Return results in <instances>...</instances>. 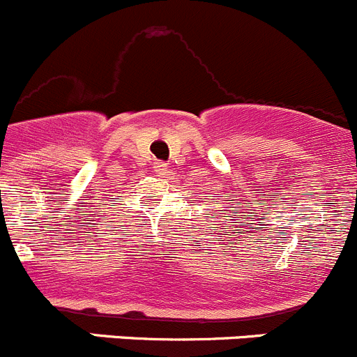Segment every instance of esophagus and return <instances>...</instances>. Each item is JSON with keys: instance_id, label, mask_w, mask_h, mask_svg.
<instances>
[{"instance_id": "1", "label": "esophagus", "mask_w": 357, "mask_h": 357, "mask_svg": "<svg viewBox=\"0 0 357 357\" xmlns=\"http://www.w3.org/2000/svg\"><path fill=\"white\" fill-rule=\"evenodd\" d=\"M154 170H156L158 174L165 175V174H167V163H161V161H158V163L154 165Z\"/></svg>"}]
</instances>
